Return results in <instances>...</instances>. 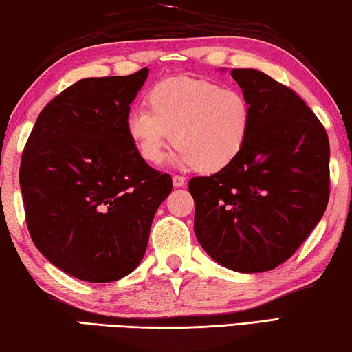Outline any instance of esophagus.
Here are the masks:
<instances>
[{"instance_id":"1","label":"esophagus","mask_w":352,"mask_h":352,"mask_svg":"<svg viewBox=\"0 0 352 352\" xmlns=\"http://www.w3.org/2000/svg\"><path fill=\"white\" fill-rule=\"evenodd\" d=\"M186 184V179L182 176H173V186L175 187H182Z\"/></svg>"}]
</instances>
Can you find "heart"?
<instances>
[{"label": "heart", "instance_id": "heart-1", "mask_svg": "<svg viewBox=\"0 0 352 352\" xmlns=\"http://www.w3.org/2000/svg\"><path fill=\"white\" fill-rule=\"evenodd\" d=\"M146 109L131 111L126 133L147 164H159L166 147L177 146L175 162L200 173H217L235 162L246 146L252 108L239 89L195 78H170L152 85Z\"/></svg>", "mask_w": 352, "mask_h": 352}]
</instances>
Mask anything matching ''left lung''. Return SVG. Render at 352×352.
Segmentation results:
<instances>
[{"label": "left lung", "mask_w": 352, "mask_h": 352, "mask_svg": "<svg viewBox=\"0 0 352 352\" xmlns=\"http://www.w3.org/2000/svg\"><path fill=\"white\" fill-rule=\"evenodd\" d=\"M252 108L246 146L226 170L188 182L193 228L217 263L239 273L276 268L324 216L330 195L329 136L287 85L257 69L235 68Z\"/></svg>", "instance_id": "left-lung-1"}]
</instances>
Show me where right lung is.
Instances as JSON below:
<instances>
[{"label": "right lung", "instance_id": "1", "mask_svg": "<svg viewBox=\"0 0 352 352\" xmlns=\"http://www.w3.org/2000/svg\"><path fill=\"white\" fill-rule=\"evenodd\" d=\"M147 73L69 85L41 111L25 144L19 179L30 236L49 262L82 281L133 272L171 193V176L147 165L126 133Z\"/></svg>", "mask_w": 352, "mask_h": 352}]
</instances>
